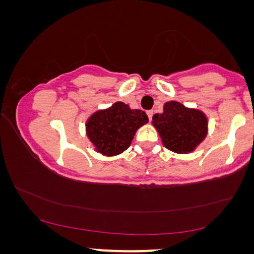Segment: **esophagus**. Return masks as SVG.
Segmentation results:
<instances>
[{"mask_svg": "<svg viewBox=\"0 0 254 254\" xmlns=\"http://www.w3.org/2000/svg\"><path fill=\"white\" fill-rule=\"evenodd\" d=\"M146 114H147L148 120H149V121H152V117H153V110H147V112H146Z\"/></svg>", "mask_w": 254, "mask_h": 254, "instance_id": "34e87169", "label": "esophagus"}]
</instances>
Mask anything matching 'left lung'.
<instances>
[{
  "mask_svg": "<svg viewBox=\"0 0 254 254\" xmlns=\"http://www.w3.org/2000/svg\"><path fill=\"white\" fill-rule=\"evenodd\" d=\"M152 123L161 137L162 144L175 153L188 154L207 135L208 120L198 109L187 108L177 101L164 103L163 113L155 114Z\"/></svg>",
  "mask_w": 254,
  "mask_h": 254,
  "instance_id": "1",
  "label": "left lung"
}]
</instances>
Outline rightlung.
<instances>
[{
  "label": "right lung",
  "mask_w": 254,
  "mask_h": 254,
  "mask_svg": "<svg viewBox=\"0 0 254 254\" xmlns=\"http://www.w3.org/2000/svg\"><path fill=\"white\" fill-rule=\"evenodd\" d=\"M148 122L145 112L115 102L98 110L86 122V134L95 151L106 156L119 155L128 148L135 131Z\"/></svg>",
  "instance_id": "add662e5"
}]
</instances>
